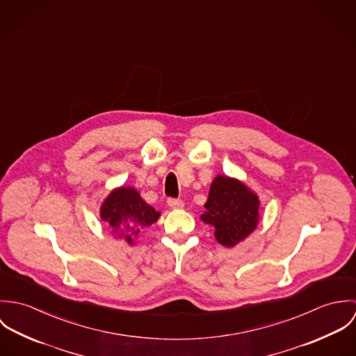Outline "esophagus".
Here are the masks:
<instances>
[{"mask_svg": "<svg viewBox=\"0 0 356 356\" xmlns=\"http://www.w3.org/2000/svg\"><path fill=\"white\" fill-rule=\"evenodd\" d=\"M167 203H168L171 208H182L184 207V202L181 199H172L171 197V199L167 200Z\"/></svg>", "mask_w": 356, "mask_h": 356, "instance_id": "esophagus-1", "label": "esophagus"}]
</instances>
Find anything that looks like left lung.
Returning a JSON list of instances; mask_svg holds the SVG:
<instances>
[{"label":"left lung","instance_id":"obj_1","mask_svg":"<svg viewBox=\"0 0 356 356\" xmlns=\"http://www.w3.org/2000/svg\"><path fill=\"white\" fill-rule=\"evenodd\" d=\"M202 215L215 227V238L225 247H234L254 232L259 220V199L240 181L218 175L209 188Z\"/></svg>","mask_w":356,"mask_h":356}]
</instances>
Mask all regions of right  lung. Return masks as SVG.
<instances>
[{
  "label": "right lung",
  "mask_w": 356,
  "mask_h": 356,
  "mask_svg": "<svg viewBox=\"0 0 356 356\" xmlns=\"http://www.w3.org/2000/svg\"><path fill=\"white\" fill-rule=\"evenodd\" d=\"M159 212L145 203L140 193L131 188L115 189L104 202L102 219L105 220L119 237L133 244V237L154 223Z\"/></svg>",
  "instance_id": "obj_1"
}]
</instances>
